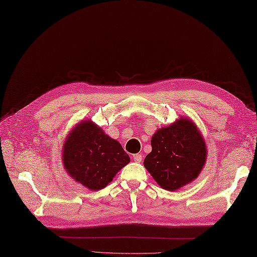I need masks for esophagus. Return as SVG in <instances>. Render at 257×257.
Segmentation results:
<instances>
[{
    "instance_id": "1",
    "label": "esophagus",
    "mask_w": 257,
    "mask_h": 257,
    "mask_svg": "<svg viewBox=\"0 0 257 257\" xmlns=\"http://www.w3.org/2000/svg\"><path fill=\"white\" fill-rule=\"evenodd\" d=\"M133 159H134L136 162H141V161H143V155H139V154L133 155Z\"/></svg>"
}]
</instances>
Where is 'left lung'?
I'll return each instance as SVG.
<instances>
[{
  "instance_id": "8db88e82",
  "label": "left lung",
  "mask_w": 257,
  "mask_h": 257,
  "mask_svg": "<svg viewBox=\"0 0 257 257\" xmlns=\"http://www.w3.org/2000/svg\"><path fill=\"white\" fill-rule=\"evenodd\" d=\"M144 166L162 189L176 191L198 178L206 161V146L195 123L180 117L157 130Z\"/></svg>"
}]
</instances>
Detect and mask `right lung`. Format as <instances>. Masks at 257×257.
Listing matches in <instances>:
<instances>
[{
  "label": "right lung",
  "mask_w": 257,
  "mask_h": 257,
  "mask_svg": "<svg viewBox=\"0 0 257 257\" xmlns=\"http://www.w3.org/2000/svg\"><path fill=\"white\" fill-rule=\"evenodd\" d=\"M130 158L117 140L91 120L79 122L63 146V165L76 182L92 191L101 190Z\"/></svg>",
  "instance_id": "1"
}]
</instances>
